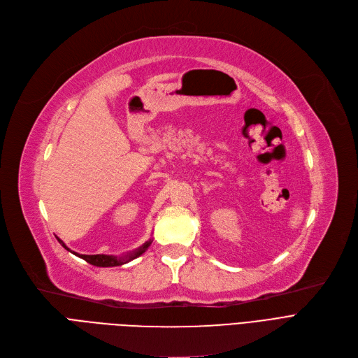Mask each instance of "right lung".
<instances>
[{"label":"right lung","instance_id":"add662e5","mask_svg":"<svg viewBox=\"0 0 358 358\" xmlns=\"http://www.w3.org/2000/svg\"><path fill=\"white\" fill-rule=\"evenodd\" d=\"M58 241H59V243H61V245H62L65 250L71 251V250L65 245V243H64L59 238H58ZM150 243H152V239L146 241L142 247H139L138 250L131 251V252H129V254H126V255H123V257L104 255V254H97V255H84V254H77V252H72V251H71V252H72V254H75L77 257H80V258H83V259H85L87 262H90V264L96 266V267H117V266L126 264V262H129V261H131V259L138 258L139 255H142V254L149 248Z\"/></svg>","mask_w":358,"mask_h":358}]
</instances>
